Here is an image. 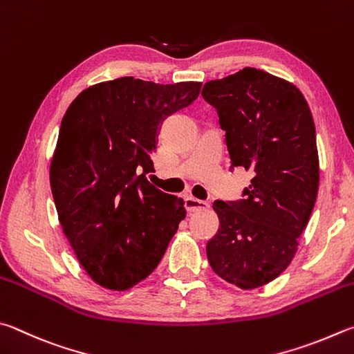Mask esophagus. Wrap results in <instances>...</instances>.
Listing matches in <instances>:
<instances>
[{
	"label": "esophagus",
	"mask_w": 354,
	"mask_h": 354,
	"mask_svg": "<svg viewBox=\"0 0 354 354\" xmlns=\"http://www.w3.org/2000/svg\"><path fill=\"white\" fill-rule=\"evenodd\" d=\"M185 207H187L189 212H198V210L209 209V203L203 201V199L189 196L187 199H185Z\"/></svg>",
	"instance_id": "34e87169"
}]
</instances>
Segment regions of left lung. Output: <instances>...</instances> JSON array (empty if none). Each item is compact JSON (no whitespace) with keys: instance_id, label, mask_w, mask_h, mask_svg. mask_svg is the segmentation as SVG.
I'll list each match as a JSON object with an SVG mask.
<instances>
[{"instance_id":"obj_1","label":"left lung","mask_w":354,"mask_h":354,"mask_svg":"<svg viewBox=\"0 0 354 354\" xmlns=\"http://www.w3.org/2000/svg\"><path fill=\"white\" fill-rule=\"evenodd\" d=\"M216 108L232 167L254 178L246 199L214 203L220 229L205 252L214 272L241 289L269 283L292 261L317 198L316 127L294 83L243 68L203 88Z\"/></svg>"}]
</instances>
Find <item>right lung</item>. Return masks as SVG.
<instances>
[{
	"mask_svg": "<svg viewBox=\"0 0 354 354\" xmlns=\"http://www.w3.org/2000/svg\"><path fill=\"white\" fill-rule=\"evenodd\" d=\"M201 85L122 77L83 89L63 115L50 190L63 234L100 286L125 291L149 277L185 218L183 199L145 173L155 170L159 124L189 106Z\"/></svg>",
	"mask_w": 354,
	"mask_h": 354,
	"instance_id": "add662e5",
	"label": "right lung"
}]
</instances>
